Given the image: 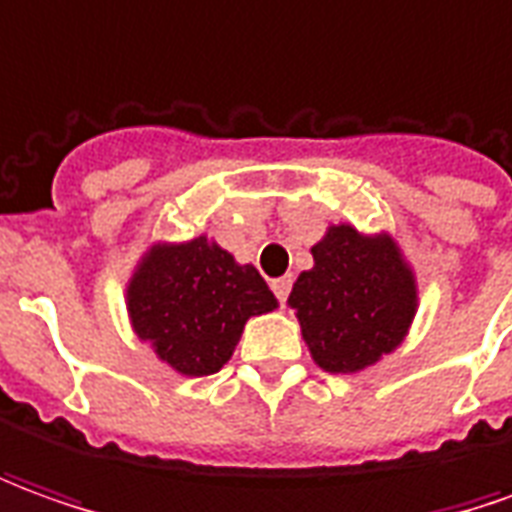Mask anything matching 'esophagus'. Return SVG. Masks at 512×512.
<instances>
[{
    "mask_svg": "<svg viewBox=\"0 0 512 512\" xmlns=\"http://www.w3.org/2000/svg\"><path fill=\"white\" fill-rule=\"evenodd\" d=\"M271 291H274V297L280 300V305H285L288 294H291V277H280V280H274V283H271Z\"/></svg>",
    "mask_w": 512,
    "mask_h": 512,
    "instance_id": "esophagus-1",
    "label": "esophagus"
}]
</instances>
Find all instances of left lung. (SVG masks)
I'll list each match as a JSON object with an SVG mask.
<instances>
[{
	"label": "left lung",
	"mask_w": 512,
	"mask_h": 512,
	"mask_svg": "<svg viewBox=\"0 0 512 512\" xmlns=\"http://www.w3.org/2000/svg\"><path fill=\"white\" fill-rule=\"evenodd\" d=\"M311 255L314 269L297 277L288 305L316 364L328 373H358L392 353L417 308L415 277L392 238H367L339 224Z\"/></svg>",
	"instance_id": "obj_1"
}]
</instances>
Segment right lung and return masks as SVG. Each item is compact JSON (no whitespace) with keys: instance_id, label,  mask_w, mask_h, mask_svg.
<instances>
[{"instance_id":"obj_1","label":"right lung","mask_w":512,"mask_h":512,"mask_svg":"<svg viewBox=\"0 0 512 512\" xmlns=\"http://www.w3.org/2000/svg\"><path fill=\"white\" fill-rule=\"evenodd\" d=\"M277 300L255 266H241L218 243L196 238L159 243L142 257L128 285V314L142 342L182 375L218 373L249 316Z\"/></svg>"}]
</instances>
